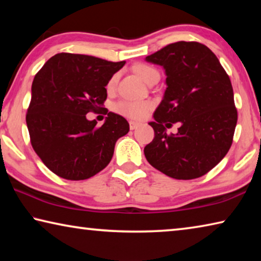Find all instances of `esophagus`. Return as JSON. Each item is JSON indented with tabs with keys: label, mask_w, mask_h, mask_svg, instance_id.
I'll return each instance as SVG.
<instances>
[{
	"label": "esophagus",
	"mask_w": 261,
	"mask_h": 261,
	"mask_svg": "<svg viewBox=\"0 0 261 261\" xmlns=\"http://www.w3.org/2000/svg\"><path fill=\"white\" fill-rule=\"evenodd\" d=\"M130 130H136L137 127H139L141 124L140 123H138V122H135V121H130Z\"/></svg>",
	"instance_id": "esophagus-1"
}]
</instances>
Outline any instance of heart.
Returning <instances> with one entry per match:
<instances>
[{
    "instance_id": "1",
    "label": "heart",
    "mask_w": 261,
    "mask_h": 261,
    "mask_svg": "<svg viewBox=\"0 0 261 261\" xmlns=\"http://www.w3.org/2000/svg\"><path fill=\"white\" fill-rule=\"evenodd\" d=\"M135 71L138 73V76L143 79L144 82H148L154 73L158 71L147 64H138L135 67ZM118 74L115 73L112 78L109 79L107 87L109 90L114 88L117 83ZM153 108V103L151 101H134V100H122L114 106L115 112L122 115V116L132 118V120H143L147 116Z\"/></svg>"
}]
</instances>
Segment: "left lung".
I'll list each match as a JSON object with an SVG mask.
<instances>
[{"instance_id":"left-lung-1","label":"left lung","mask_w":261,"mask_h":261,"mask_svg":"<svg viewBox=\"0 0 261 261\" xmlns=\"http://www.w3.org/2000/svg\"><path fill=\"white\" fill-rule=\"evenodd\" d=\"M166 70L165 96L154 112L149 165L169 177L204 176L226 156L237 124L230 78L208 47L178 41L146 57ZM177 122L176 134L165 129Z\"/></svg>"}]
</instances>
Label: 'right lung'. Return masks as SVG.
Here are the masks:
<instances>
[{
    "mask_svg": "<svg viewBox=\"0 0 261 261\" xmlns=\"http://www.w3.org/2000/svg\"><path fill=\"white\" fill-rule=\"evenodd\" d=\"M125 61L60 53L35 74L26 113L31 144L48 169L62 178L82 180L108 166L115 143L129 132L121 115L102 106L106 86ZM108 113L104 124L88 121L87 112Z\"/></svg>",
    "mask_w": 261,
    "mask_h": 261,
    "instance_id": "right-lung-1",
    "label": "right lung"
}]
</instances>
